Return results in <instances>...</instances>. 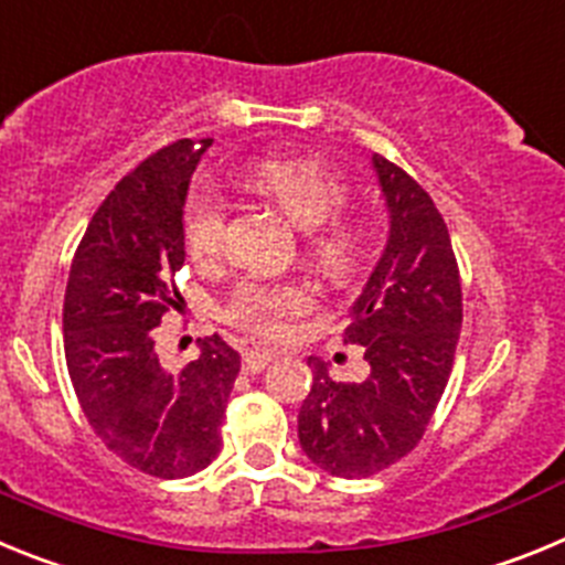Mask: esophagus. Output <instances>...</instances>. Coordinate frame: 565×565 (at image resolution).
Returning a JSON list of instances; mask_svg holds the SVG:
<instances>
[{
    "label": "esophagus",
    "mask_w": 565,
    "mask_h": 565,
    "mask_svg": "<svg viewBox=\"0 0 565 565\" xmlns=\"http://www.w3.org/2000/svg\"><path fill=\"white\" fill-rule=\"evenodd\" d=\"M271 359H274V353H268V351H246L243 353V371L246 373H259V371H266L268 364H271Z\"/></svg>",
    "instance_id": "esophagus-1"
}]
</instances>
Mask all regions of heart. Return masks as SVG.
Masks as SVG:
<instances>
[{
	"mask_svg": "<svg viewBox=\"0 0 565 565\" xmlns=\"http://www.w3.org/2000/svg\"><path fill=\"white\" fill-rule=\"evenodd\" d=\"M252 181L271 194L279 209L297 226L308 228V252L326 277L342 279L351 274L359 254V232L344 223L326 226L348 201V186L333 169L319 161L299 158H268L252 169ZM186 246L194 259H212L221 254L226 239V203L212 189L194 192L186 209ZM308 294L291 282H263L248 279L232 294L226 319L254 337H279L282 322L306 311Z\"/></svg>",
	"mask_w": 565,
	"mask_h": 565,
	"instance_id": "b5f03b06",
	"label": "heart"
}]
</instances>
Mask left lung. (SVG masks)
Masks as SVG:
<instances>
[{
	"instance_id": "1",
	"label": "left lung",
	"mask_w": 565,
	"mask_h": 565,
	"mask_svg": "<svg viewBox=\"0 0 565 565\" xmlns=\"http://www.w3.org/2000/svg\"><path fill=\"white\" fill-rule=\"evenodd\" d=\"M387 243L351 306L344 342L362 344L371 376L333 382L311 356L313 384L299 407L302 452L339 478H367L424 436L456 359L461 279L450 232L411 174L373 152Z\"/></svg>"
}]
</instances>
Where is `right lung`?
<instances>
[{
    "mask_svg": "<svg viewBox=\"0 0 565 565\" xmlns=\"http://www.w3.org/2000/svg\"><path fill=\"white\" fill-rule=\"evenodd\" d=\"M212 138L174 141L124 178L93 214L64 294V356L84 416L129 467L158 478L201 472L221 452L239 353L217 333L181 373L154 353V328L181 299L183 206Z\"/></svg>",
    "mask_w": 565,
    "mask_h": 565,
    "instance_id": "right-lung-1",
    "label": "right lung"
}]
</instances>
